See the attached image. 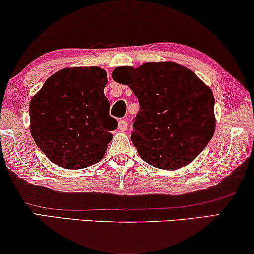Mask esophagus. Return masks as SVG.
<instances>
[{
    "label": "esophagus",
    "instance_id": "1",
    "mask_svg": "<svg viewBox=\"0 0 254 254\" xmlns=\"http://www.w3.org/2000/svg\"><path fill=\"white\" fill-rule=\"evenodd\" d=\"M118 128H119L121 131L127 130V128H128L127 121L126 120H119V123H118Z\"/></svg>",
    "mask_w": 254,
    "mask_h": 254
}]
</instances>
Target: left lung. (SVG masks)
Returning <instances> with one entry per match:
<instances>
[{
    "label": "left lung",
    "instance_id": "obj_1",
    "mask_svg": "<svg viewBox=\"0 0 254 254\" xmlns=\"http://www.w3.org/2000/svg\"><path fill=\"white\" fill-rule=\"evenodd\" d=\"M112 77L129 86L140 103L130 138L148 164L182 169L209 143L216 127L213 91L190 69L172 61L145 62L117 67Z\"/></svg>",
    "mask_w": 254,
    "mask_h": 254
}]
</instances>
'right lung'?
Returning <instances> with one entry per match:
<instances>
[{
    "instance_id": "add662e5",
    "label": "right lung",
    "mask_w": 254,
    "mask_h": 254,
    "mask_svg": "<svg viewBox=\"0 0 254 254\" xmlns=\"http://www.w3.org/2000/svg\"><path fill=\"white\" fill-rule=\"evenodd\" d=\"M106 84L100 67H68L48 77L32 97L31 135L52 163L78 170L104 157L118 126L104 95Z\"/></svg>"
}]
</instances>
